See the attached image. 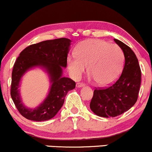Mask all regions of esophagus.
<instances>
[{
	"mask_svg": "<svg viewBox=\"0 0 152 152\" xmlns=\"http://www.w3.org/2000/svg\"><path fill=\"white\" fill-rule=\"evenodd\" d=\"M84 84L82 83H76V87L77 88H81V87H83L84 86Z\"/></svg>",
	"mask_w": 152,
	"mask_h": 152,
	"instance_id": "1",
	"label": "esophagus"
}]
</instances>
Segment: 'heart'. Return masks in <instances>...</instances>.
<instances>
[{
    "mask_svg": "<svg viewBox=\"0 0 152 152\" xmlns=\"http://www.w3.org/2000/svg\"><path fill=\"white\" fill-rule=\"evenodd\" d=\"M76 55L67 58V67L71 77L78 80L88 70L91 79L100 86L115 81L121 74L125 56L118 45L100 39H87L78 44Z\"/></svg>",
    "mask_w": 152,
    "mask_h": 152,
    "instance_id": "b5f03b06",
    "label": "heart"
}]
</instances>
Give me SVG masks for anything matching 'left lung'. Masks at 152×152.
Returning a JSON list of instances; mask_svg holds the SVG:
<instances>
[{"label": "left lung", "instance_id": "obj_1", "mask_svg": "<svg viewBox=\"0 0 152 152\" xmlns=\"http://www.w3.org/2000/svg\"><path fill=\"white\" fill-rule=\"evenodd\" d=\"M114 41L125 56L121 76L107 88L95 89L90 108L96 115L114 118L129 110L137 100L141 84V69L138 59L130 47L120 40Z\"/></svg>", "mask_w": 152, "mask_h": 152}]
</instances>
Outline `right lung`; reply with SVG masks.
Instances as JSON below:
<instances>
[{
    "mask_svg": "<svg viewBox=\"0 0 152 152\" xmlns=\"http://www.w3.org/2000/svg\"><path fill=\"white\" fill-rule=\"evenodd\" d=\"M71 42L67 38L46 40L26 47L20 54L12 69L10 95L18 111L25 118L41 122L54 118L64 103L67 93L75 88L76 83L63 76ZM35 68L47 73L50 87L45 99L34 109H30L22 103L19 87L23 75Z\"/></svg>",
    "mask_w": 152,
    "mask_h": 152,
    "instance_id": "right-lung-1",
    "label": "right lung"
}]
</instances>
